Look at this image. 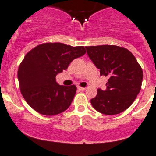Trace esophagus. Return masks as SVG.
<instances>
[{
  "label": "esophagus",
  "instance_id": "34e87169",
  "mask_svg": "<svg viewBox=\"0 0 156 156\" xmlns=\"http://www.w3.org/2000/svg\"><path fill=\"white\" fill-rule=\"evenodd\" d=\"M78 89L80 90V91H83V90L86 89V88H84V87H81V86H78Z\"/></svg>",
  "mask_w": 156,
  "mask_h": 156
}]
</instances>
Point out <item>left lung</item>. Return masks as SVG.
<instances>
[{
    "label": "left lung",
    "mask_w": 156,
    "mask_h": 156,
    "mask_svg": "<svg viewBox=\"0 0 156 156\" xmlns=\"http://www.w3.org/2000/svg\"><path fill=\"white\" fill-rule=\"evenodd\" d=\"M88 57L100 70V75L108 77L107 89H98L91 99L93 108L107 115L124 112L133 103L142 87L143 72L132 52L116 45L85 47Z\"/></svg>",
    "instance_id": "left-lung-1"
}]
</instances>
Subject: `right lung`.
I'll return each mask as SVG.
<instances>
[{"label":"right lung","instance_id":"1","mask_svg":"<svg viewBox=\"0 0 156 156\" xmlns=\"http://www.w3.org/2000/svg\"><path fill=\"white\" fill-rule=\"evenodd\" d=\"M86 53L85 47L62 43L39 44L24 56L17 71L19 86L27 104L38 113L55 115L71 105L77 88L59 85L56 75L75 58Z\"/></svg>","mask_w":156,"mask_h":156}]
</instances>
